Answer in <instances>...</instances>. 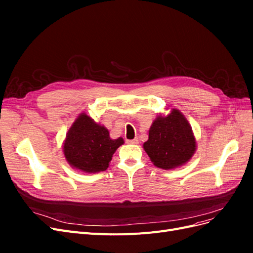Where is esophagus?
Instances as JSON below:
<instances>
[{
  "label": "esophagus",
  "mask_w": 253,
  "mask_h": 253,
  "mask_svg": "<svg viewBox=\"0 0 253 253\" xmlns=\"http://www.w3.org/2000/svg\"><path fill=\"white\" fill-rule=\"evenodd\" d=\"M126 142H127V143H129V144H137V143H138V139H137V138H134V139H127V140H126Z\"/></svg>",
  "instance_id": "obj_1"
}]
</instances>
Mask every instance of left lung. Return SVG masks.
I'll return each mask as SVG.
<instances>
[{
    "instance_id": "1",
    "label": "left lung",
    "mask_w": 253,
    "mask_h": 253,
    "mask_svg": "<svg viewBox=\"0 0 253 253\" xmlns=\"http://www.w3.org/2000/svg\"><path fill=\"white\" fill-rule=\"evenodd\" d=\"M195 147L192 128L178 110H172L167 117H157L151 126L148 141L143 143L152 163L165 170L186 164Z\"/></svg>"
}]
</instances>
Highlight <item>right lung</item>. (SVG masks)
Instances as JSON below:
<instances>
[{
    "instance_id": "right-lung-1",
    "label": "right lung",
    "mask_w": 253,
    "mask_h": 253,
    "mask_svg": "<svg viewBox=\"0 0 253 253\" xmlns=\"http://www.w3.org/2000/svg\"><path fill=\"white\" fill-rule=\"evenodd\" d=\"M122 143L121 137L111 139L108 129L83 113L68 131L63 152L73 168L96 173L108 169L113 154Z\"/></svg>"
}]
</instances>
